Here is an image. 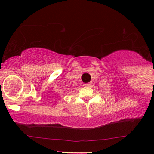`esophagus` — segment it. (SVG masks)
Wrapping results in <instances>:
<instances>
[{
  "label": "esophagus",
  "instance_id": "34e87169",
  "mask_svg": "<svg viewBox=\"0 0 154 154\" xmlns=\"http://www.w3.org/2000/svg\"><path fill=\"white\" fill-rule=\"evenodd\" d=\"M83 86H85V87H88V86H90V84H88V83H86V84L83 85Z\"/></svg>",
  "mask_w": 154,
  "mask_h": 154
}]
</instances>
